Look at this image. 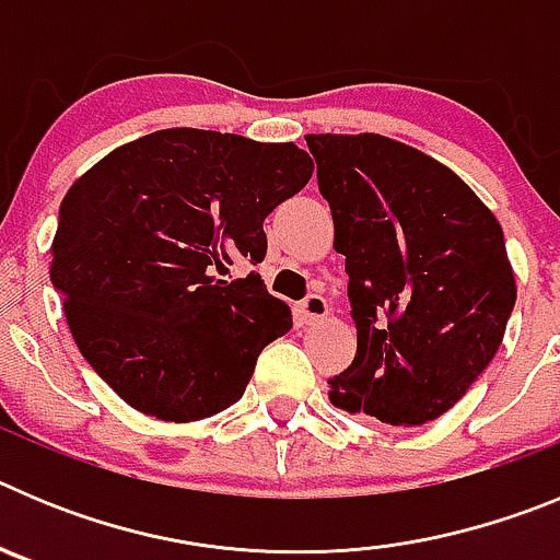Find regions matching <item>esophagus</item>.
Wrapping results in <instances>:
<instances>
[{
	"instance_id": "1",
	"label": "esophagus",
	"mask_w": 560,
	"mask_h": 560,
	"mask_svg": "<svg viewBox=\"0 0 560 560\" xmlns=\"http://www.w3.org/2000/svg\"><path fill=\"white\" fill-rule=\"evenodd\" d=\"M296 311H300V319H303L305 325H314L319 323V319H325L330 308H328V300H325L323 294H308Z\"/></svg>"
}]
</instances>
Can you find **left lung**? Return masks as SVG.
<instances>
[{"label": "left lung", "mask_w": 560, "mask_h": 560, "mask_svg": "<svg viewBox=\"0 0 560 560\" xmlns=\"http://www.w3.org/2000/svg\"><path fill=\"white\" fill-rule=\"evenodd\" d=\"M359 345L334 407L423 427L502 345L516 280L497 215L452 167L381 133H308Z\"/></svg>", "instance_id": "8db88e82"}]
</instances>
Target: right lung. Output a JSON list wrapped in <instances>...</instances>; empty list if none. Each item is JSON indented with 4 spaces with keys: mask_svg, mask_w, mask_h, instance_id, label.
Here are the masks:
<instances>
[{
    "mask_svg": "<svg viewBox=\"0 0 560 560\" xmlns=\"http://www.w3.org/2000/svg\"><path fill=\"white\" fill-rule=\"evenodd\" d=\"M311 173L294 142L165 128L69 187L49 280L78 350L128 407L190 423L241 400L291 308L230 266L264 260L266 215Z\"/></svg>",
    "mask_w": 560,
    "mask_h": 560,
    "instance_id": "1",
    "label": "right lung"
}]
</instances>
